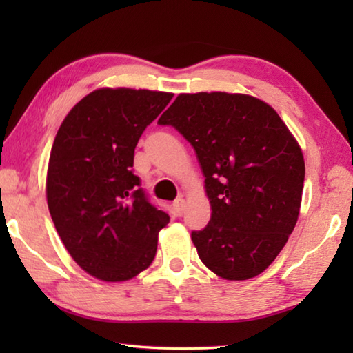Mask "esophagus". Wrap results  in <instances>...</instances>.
<instances>
[{"label":"esophagus","mask_w":353,"mask_h":353,"mask_svg":"<svg viewBox=\"0 0 353 353\" xmlns=\"http://www.w3.org/2000/svg\"><path fill=\"white\" fill-rule=\"evenodd\" d=\"M172 207H174V212L177 213V216H182L183 210H185V201H183V198L176 199L174 204H172Z\"/></svg>","instance_id":"obj_1"}]
</instances>
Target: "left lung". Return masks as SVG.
Returning a JSON list of instances; mask_svg holds the SVG:
<instances>
[{
  "instance_id": "left-lung-1",
  "label": "left lung",
  "mask_w": 353,
  "mask_h": 353,
  "mask_svg": "<svg viewBox=\"0 0 353 353\" xmlns=\"http://www.w3.org/2000/svg\"><path fill=\"white\" fill-rule=\"evenodd\" d=\"M201 163L212 218L191 232L202 263L225 280L259 276L288 241L301 210V146L270 104L240 93H182L159 119Z\"/></svg>"
}]
</instances>
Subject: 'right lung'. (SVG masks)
Returning a JSON list of instances; mask_svg holds the SVG:
<instances>
[{
  "mask_svg": "<svg viewBox=\"0 0 353 353\" xmlns=\"http://www.w3.org/2000/svg\"><path fill=\"white\" fill-rule=\"evenodd\" d=\"M172 93L99 88L57 130L46 199L63 246L83 271L124 282L151 265L168 213L149 202L134 174V151Z\"/></svg>",
  "mask_w": 353,
  "mask_h": 353,
  "instance_id": "obj_1",
  "label": "right lung"
}]
</instances>
